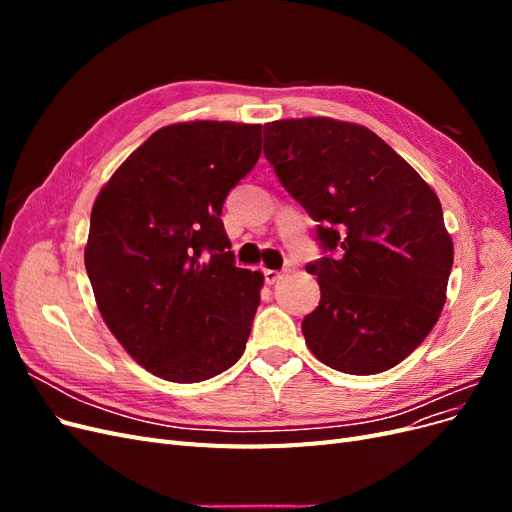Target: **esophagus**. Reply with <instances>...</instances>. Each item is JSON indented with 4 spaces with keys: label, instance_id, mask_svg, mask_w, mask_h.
I'll return each mask as SVG.
<instances>
[{
    "label": "esophagus",
    "instance_id": "obj_1",
    "mask_svg": "<svg viewBox=\"0 0 512 512\" xmlns=\"http://www.w3.org/2000/svg\"><path fill=\"white\" fill-rule=\"evenodd\" d=\"M262 275H265V282L271 286V284H275L277 280H280V277H282V271H275V269H265V271H262Z\"/></svg>",
    "mask_w": 512,
    "mask_h": 512
}]
</instances>
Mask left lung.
<instances>
[{
  "instance_id": "obj_1",
  "label": "left lung",
  "mask_w": 512,
  "mask_h": 512,
  "mask_svg": "<svg viewBox=\"0 0 512 512\" xmlns=\"http://www.w3.org/2000/svg\"><path fill=\"white\" fill-rule=\"evenodd\" d=\"M265 156L318 222L324 256L309 262L320 303L305 316L318 361L380 374L438 322L453 269L442 205L421 175L363 126L329 117L265 123Z\"/></svg>"
}]
</instances>
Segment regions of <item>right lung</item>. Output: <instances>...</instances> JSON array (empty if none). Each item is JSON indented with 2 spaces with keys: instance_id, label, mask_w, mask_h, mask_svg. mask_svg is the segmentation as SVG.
<instances>
[{
  "instance_id": "right-lung-1",
  "label": "right lung",
  "mask_w": 512,
  "mask_h": 512,
  "mask_svg": "<svg viewBox=\"0 0 512 512\" xmlns=\"http://www.w3.org/2000/svg\"><path fill=\"white\" fill-rule=\"evenodd\" d=\"M260 145L256 123H173L96 198L89 282L106 327L153 376L203 382L241 359L265 277L235 267L220 215Z\"/></svg>"
}]
</instances>
